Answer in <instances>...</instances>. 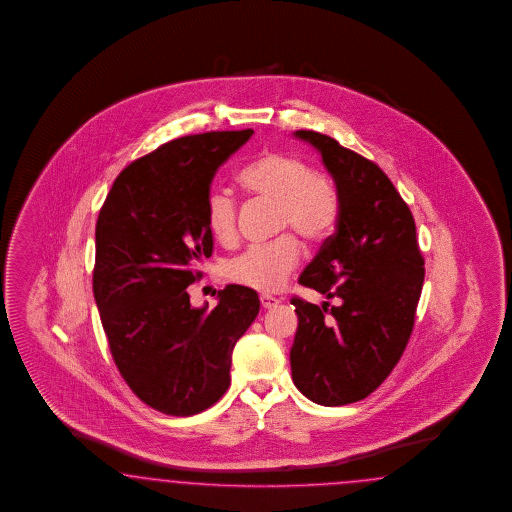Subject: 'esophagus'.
Instances as JSON below:
<instances>
[{
	"mask_svg": "<svg viewBox=\"0 0 512 512\" xmlns=\"http://www.w3.org/2000/svg\"><path fill=\"white\" fill-rule=\"evenodd\" d=\"M278 304V298H274V296L270 295H261V306H263V310H272V308H276Z\"/></svg>",
	"mask_w": 512,
	"mask_h": 512,
	"instance_id": "esophagus-1",
	"label": "esophagus"
}]
</instances>
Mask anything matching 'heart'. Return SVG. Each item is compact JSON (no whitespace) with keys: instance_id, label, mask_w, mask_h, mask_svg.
Masks as SVG:
<instances>
[{"instance_id":"1","label":"heart","mask_w":512,"mask_h":512,"mask_svg":"<svg viewBox=\"0 0 512 512\" xmlns=\"http://www.w3.org/2000/svg\"><path fill=\"white\" fill-rule=\"evenodd\" d=\"M238 182L251 195L278 202V227H293L306 242H321L332 233L340 199L334 184L300 157L285 152H264L238 172ZM210 233L227 242L236 231V202L223 187H210L204 201ZM298 263V244L293 236H281L268 244H255L225 263V276L249 289L274 293Z\"/></svg>"}]
</instances>
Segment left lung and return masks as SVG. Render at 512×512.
I'll return each mask as SVG.
<instances>
[{"instance_id":"left-lung-1","label":"left lung","mask_w":512,"mask_h":512,"mask_svg":"<svg viewBox=\"0 0 512 512\" xmlns=\"http://www.w3.org/2000/svg\"><path fill=\"white\" fill-rule=\"evenodd\" d=\"M293 137L323 157L340 199L336 233L298 281L340 304L328 311V302L291 300L298 315L291 372L306 398L334 407L370 396L398 364L415 323L424 259L413 214L385 172L317 131Z\"/></svg>"}]
</instances>
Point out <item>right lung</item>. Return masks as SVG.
I'll use <instances>...</instances> for the list:
<instances>
[{
    "mask_svg": "<svg viewBox=\"0 0 512 512\" xmlns=\"http://www.w3.org/2000/svg\"><path fill=\"white\" fill-rule=\"evenodd\" d=\"M251 135L212 131L159 146L118 174L97 217L93 296L110 353L129 388L165 415H197L225 394L234 345L261 308L244 285L219 291L214 310L187 295L212 255L206 193Z\"/></svg>",
    "mask_w": 512,
    "mask_h": 512,
    "instance_id": "add662e5",
    "label": "right lung"
}]
</instances>
